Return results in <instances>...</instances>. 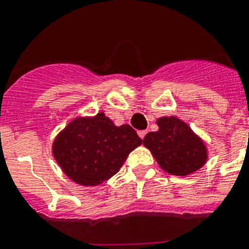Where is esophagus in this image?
Instances as JSON below:
<instances>
[{
	"label": "esophagus",
	"instance_id": "1",
	"mask_svg": "<svg viewBox=\"0 0 249 249\" xmlns=\"http://www.w3.org/2000/svg\"><path fill=\"white\" fill-rule=\"evenodd\" d=\"M146 134H147V130H140V132H138V136H140L142 140H143Z\"/></svg>",
	"mask_w": 249,
	"mask_h": 249
}]
</instances>
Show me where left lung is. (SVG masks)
<instances>
[{
  "instance_id": "obj_1",
  "label": "left lung",
  "mask_w": 249,
  "mask_h": 249,
  "mask_svg": "<svg viewBox=\"0 0 249 249\" xmlns=\"http://www.w3.org/2000/svg\"><path fill=\"white\" fill-rule=\"evenodd\" d=\"M158 125L159 130L147 133L143 144L161 169L174 176H187L204 165L205 144L189 125L174 116L160 117Z\"/></svg>"
}]
</instances>
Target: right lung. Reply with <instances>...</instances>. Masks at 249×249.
Here are the masks:
<instances>
[{
  "mask_svg": "<svg viewBox=\"0 0 249 249\" xmlns=\"http://www.w3.org/2000/svg\"><path fill=\"white\" fill-rule=\"evenodd\" d=\"M141 143L130 125L116 126L99 112L71 121L54 141L53 154L72 181L97 186L116 174L130 151Z\"/></svg>",
  "mask_w": 249,
  "mask_h": 249,
  "instance_id": "add662e5",
  "label": "right lung"
}]
</instances>
